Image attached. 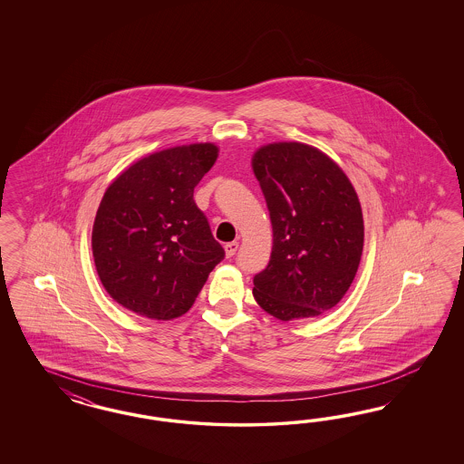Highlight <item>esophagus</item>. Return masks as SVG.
I'll return each mask as SVG.
<instances>
[{
  "label": "esophagus",
  "mask_w": 464,
  "mask_h": 464,
  "mask_svg": "<svg viewBox=\"0 0 464 464\" xmlns=\"http://www.w3.org/2000/svg\"><path fill=\"white\" fill-rule=\"evenodd\" d=\"M239 243L238 241H231V243H226L225 245V252L226 256H233L237 250H238Z\"/></svg>",
  "instance_id": "1"
}]
</instances>
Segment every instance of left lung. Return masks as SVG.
<instances>
[{
    "label": "left lung",
    "mask_w": 464,
    "mask_h": 464,
    "mask_svg": "<svg viewBox=\"0 0 464 464\" xmlns=\"http://www.w3.org/2000/svg\"><path fill=\"white\" fill-rule=\"evenodd\" d=\"M252 169L274 231L253 297L282 322L314 318L340 303L357 274L364 246L359 197L330 156L303 142L258 148Z\"/></svg>",
    "instance_id": "1"
}]
</instances>
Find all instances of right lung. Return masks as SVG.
<instances>
[{
  "instance_id": "right-lung-1",
  "label": "right lung",
  "mask_w": 464,
  "mask_h": 464,
  "mask_svg": "<svg viewBox=\"0 0 464 464\" xmlns=\"http://www.w3.org/2000/svg\"><path fill=\"white\" fill-rule=\"evenodd\" d=\"M218 153L212 142L163 150L132 163L105 190L92 250L100 281L121 306L151 320L179 318L225 258L194 200Z\"/></svg>"
}]
</instances>
